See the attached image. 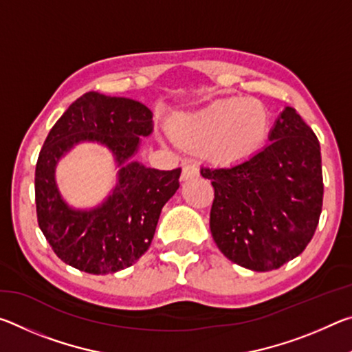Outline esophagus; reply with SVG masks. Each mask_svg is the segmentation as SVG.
<instances>
[{"label":"esophagus","instance_id":"esophagus-1","mask_svg":"<svg viewBox=\"0 0 352 352\" xmlns=\"http://www.w3.org/2000/svg\"><path fill=\"white\" fill-rule=\"evenodd\" d=\"M197 177H200V170L194 163H188V164L183 166V170H182V180L183 182L190 180V178H197Z\"/></svg>","mask_w":352,"mask_h":352}]
</instances>
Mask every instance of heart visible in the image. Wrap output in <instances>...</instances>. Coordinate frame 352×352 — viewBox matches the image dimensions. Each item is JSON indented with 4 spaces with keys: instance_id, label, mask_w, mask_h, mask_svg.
<instances>
[{
    "instance_id": "heart-1",
    "label": "heart",
    "mask_w": 352,
    "mask_h": 352,
    "mask_svg": "<svg viewBox=\"0 0 352 352\" xmlns=\"http://www.w3.org/2000/svg\"><path fill=\"white\" fill-rule=\"evenodd\" d=\"M170 135L190 148H200L219 164H237L265 146L272 130L267 107L252 98H222L192 111L172 116Z\"/></svg>"
}]
</instances>
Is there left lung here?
Wrapping results in <instances>:
<instances>
[{"label":"left lung","instance_id":"1","mask_svg":"<svg viewBox=\"0 0 352 352\" xmlns=\"http://www.w3.org/2000/svg\"><path fill=\"white\" fill-rule=\"evenodd\" d=\"M269 141L247 162L200 168L214 188V242L254 272L279 269L301 254L323 206L320 142L295 109L279 113Z\"/></svg>","mask_w":352,"mask_h":352}]
</instances>
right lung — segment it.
I'll return each instance as SVG.
<instances>
[{
    "label": "right lung",
    "instance_id": "right-lung-1",
    "mask_svg": "<svg viewBox=\"0 0 352 352\" xmlns=\"http://www.w3.org/2000/svg\"><path fill=\"white\" fill-rule=\"evenodd\" d=\"M152 116L138 100L88 91L46 136L35 168V205L41 233L65 264L107 275L130 267L151 247L182 174L180 168L160 170L133 160L141 138L153 132ZM82 142L105 146L118 169L111 194L93 208L71 207L55 180L58 162Z\"/></svg>",
    "mask_w": 352,
    "mask_h": 352
}]
</instances>
